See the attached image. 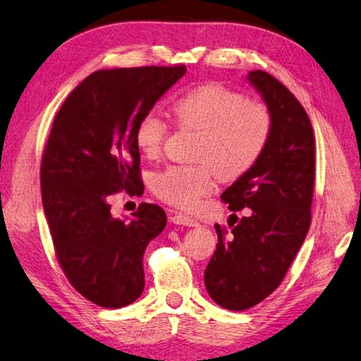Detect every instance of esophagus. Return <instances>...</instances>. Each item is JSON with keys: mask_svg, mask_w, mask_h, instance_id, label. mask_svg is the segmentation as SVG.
Wrapping results in <instances>:
<instances>
[{"mask_svg": "<svg viewBox=\"0 0 361 361\" xmlns=\"http://www.w3.org/2000/svg\"><path fill=\"white\" fill-rule=\"evenodd\" d=\"M171 222L176 224V225H184V226H197L198 222L192 217H187L184 214H179V212H174L173 216H171Z\"/></svg>", "mask_w": 361, "mask_h": 361, "instance_id": "esophagus-1", "label": "esophagus"}]
</instances>
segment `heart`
Listing matches in <instances>:
<instances>
[{
  "label": "heart",
  "mask_w": 361,
  "mask_h": 361,
  "mask_svg": "<svg viewBox=\"0 0 361 361\" xmlns=\"http://www.w3.org/2000/svg\"><path fill=\"white\" fill-rule=\"evenodd\" d=\"M179 128L200 133L195 149L198 164H174L155 174L152 188L158 198L180 209H193L222 180L241 179L260 160L273 135V114L263 103L220 84L193 87L169 106ZM168 123L155 112L137 120L133 139L145 158L160 155Z\"/></svg>",
  "instance_id": "1"
}]
</instances>
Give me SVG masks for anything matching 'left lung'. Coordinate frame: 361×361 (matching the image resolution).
<instances>
[{
    "label": "left lung",
    "instance_id": "left-lung-1",
    "mask_svg": "<svg viewBox=\"0 0 361 361\" xmlns=\"http://www.w3.org/2000/svg\"><path fill=\"white\" fill-rule=\"evenodd\" d=\"M247 80L273 114V135L247 174L222 193L230 211L249 207L231 231L216 224L217 249L204 271L206 290L219 306L244 311L281 286L311 225L315 141L305 107L264 71Z\"/></svg>",
    "mask_w": 361,
    "mask_h": 361
}]
</instances>
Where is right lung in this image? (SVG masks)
<instances>
[{
  "instance_id": "1",
  "label": "right lung",
  "mask_w": 361,
  "mask_h": 361,
  "mask_svg": "<svg viewBox=\"0 0 361 361\" xmlns=\"http://www.w3.org/2000/svg\"><path fill=\"white\" fill-rule=\"evenodd\" d=\"M185 71L184 65L99 69L55 116L41 161L44 212L66 279L101 307L131 305L144 290V250L166 226V214L141 203L125 222L111 216L109 198L144 192L135 125Z\"/></svg>"
}]
</instances>
